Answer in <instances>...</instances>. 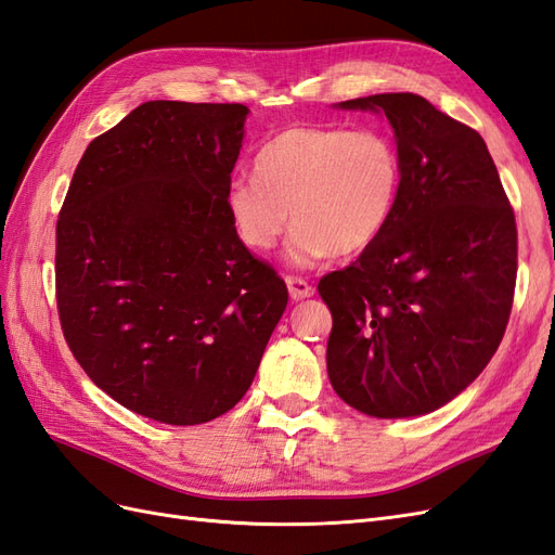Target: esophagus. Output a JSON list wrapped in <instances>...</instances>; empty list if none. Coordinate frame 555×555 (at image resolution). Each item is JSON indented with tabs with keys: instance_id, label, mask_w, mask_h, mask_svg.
I'll list each match as a JSON object with an SVG mask.
<instances>
[{
	"instance_id": "esophagus-1",
	"label": "esophagus",
	"mask_w": 555,
	"mask_h": 555,
	"mask_svg": "<svg viewBox=\"0 0 555 555\" xmlns=\"http://www.w3.org/2000/svg\"><path fill=\"white\" fill-rule=\"evenodd\" d=\"M286 286H288L291 299H295V302H299V299H307V297L313 295V288L309 286V283H307L305 279L288 276V279H286Z\"/></svg>"
}]
</instances>
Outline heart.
<instances>
[{"label":"heart","mask_w":555,"mask_h":555,"mask_svg":"<svg viewBox=\"0 0 555 555\" xmlns=\"http://www.w3.org/2000/svg\"><path fill=\"white\" fill-rule=\"evenodd\" d=\"M400 183V153L388 134L293 125L258 151L256 177L228 183L223 207L253 250L272 248L293 214L288 260L311 267L332 253L370 248L388 225Z\"/></svg>","instance_id":"b5f03b06"}]
</instances>
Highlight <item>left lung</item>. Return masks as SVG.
I'll return each mask as SVG.
<instances>
[{"mask_svg":"<svg viewBox=\"0 0 555 555\" xmlns=\"http://www.w3.org/2000/svg\"><path fill=\"white\" fill-rule=\"evenodd\" d=\"M386 116L402 163L392 216L356 262L321 279L327 376L374 418L425 416L498 351L516 286V220L479 132L411 92L335 104Z\"/></svg>","mask_w":555,"mask_h":555,"instance_id":"left-lung-1","label":"left lung"}]
</instances>
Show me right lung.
I'll list each match as a JSON object with an SVG mask.
<instances>
[{
    "label": "right lung",
    "mask_w": 555,
    "mask_h": 555,
    "mask_svg": "<svg viewBox=\"0 0 555 555\" xmlns=\"http://www.w3.org/2000/svg\"><path fill=\"white\" fill-rule=\"evenodd\" d=\"M248 114L144 102L90 141L62 204L65 339L94 386L157 423L199 425L240 402L288 305L223 207Z\"/></svg>",
    "instance_id": "add662e5"
}]
</instances>
